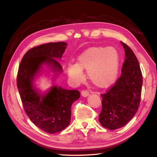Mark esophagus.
<instances>
[{
	"label": "esophagus",
	"instance_id": "34e87169",
	"mask_svg": "<svg viewBox=\"0 0 157 157\" xmlns=\"http://www.w3.org/2000/svg\"><path fill=\"white\" fill-rule=\"evenodd\" d=\"M90 94V93L87 90H82V96H84V97H86Z\"/></svg>",
	"mask_w": 157,
	"mask_h": 157
}]
</instances>
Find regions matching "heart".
I'll list each match as a JSON object with an SVG mask.
<instances>
[{
	"label": "heart",
	"instance_id": "b5f03b06",
	"mask_svg": "<svg viewBox=\"0 0 157 157\" xmlns=\"http://www.w3.org/2000/svg\"><path fill=\"white\" fill-rule=\"evenodd\" d=\"M119 55L113 47L96 46L86 50L78 56L76 64L69 63L67 72L74 84L84 79L82 71H87L88 78L95 87L106 88L113 84L117 78Z\"/></svg>",
	"mask_w": 157,
	"mask_h": 157
}]
</instances>
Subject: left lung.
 <instances>
[{"label":"left lung","instance_id":"left-lung-1","mask_svg":"<svg viewBox=\"0 0 157 157\" xmlns=\"http://www.w3.org/2000/svg\"><path fill=\"white\" fill-rule=\"evenodd\" d=\"M121 44L125 55L121 75L101 94L99 121L104 128L111 130L122 128L134 117L141 98L142 74L138 60L128 45L124 42Z\"/></svg>","mask_w":157,"mask_h":157}]
</instances>
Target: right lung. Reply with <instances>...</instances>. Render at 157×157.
<instances>
[{
  "label": "right lung",
  "mask_w": 157,
  "mask_h": 157,
  "mask_svg": "<svg viewBox=\"0 0 157 157\" xmlns=\"http://www.w3.org/2000/svg\"><path fill=\"white\" fill-rule=\"evenodd\" d=\"M66 46L64 42H50L29 49L23 56L17 76V86L25 113L38 128L49 134L61 132L69 125L71 105L79 98L80 92L54 86L46 96H41L33 87L32 82L44 63L61 71V65L53 58L61 59Z\"/></svg>",
  "instance_id": "obj_1"
}]
</instances>
